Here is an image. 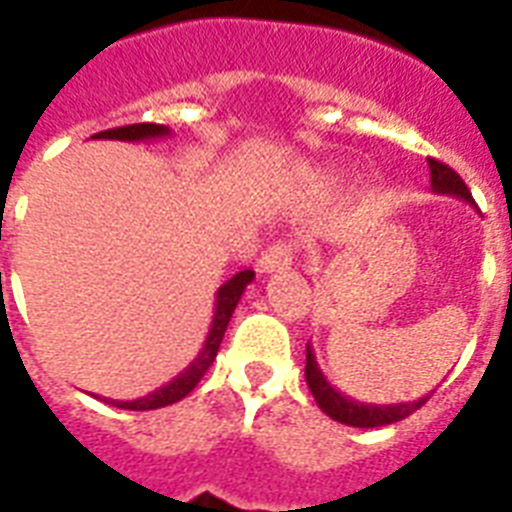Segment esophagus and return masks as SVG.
<instances>
[{"label": "esophagus", "instance_id": "1", "mask_svg": "<svg viewBox=\"0 0 512 512\" xmlns=\"http://www.w3.org/2000/svg\"><path fill=\"white\" fill-rule=\"evenodd\" d=\"M289 265H292V255H289L287 244H276L265 252L260 260H257V268L260 273H279V271H287Z\"/></svg>", "mask_w": 512, "mask_h": 512}]
</instances>
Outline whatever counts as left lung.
Returning a JSON list of instances; mask_svg holds the SVG:
<instances>
[{
	"instance_id": "1",
	"label": "left lung",
	"mask_w": 512,
	"mask_h": 512,
	"mask_svg": "<svg viewBox=\"0 0 512 512\" xmlns=\"http://www.w3.org/2000/svg\"><path fill=\"white\" fill-rule=\"evenodd\" d=\"M430 170V191L441 193V196H454V199L465 201L470 207H476V201L470 196L468 185L462 183V177L446 167V164L436 162V159H428ZM305 382L311 388L316 404L327 417L342 422V425H350V428H385V425H393V422L404 420L412 412H417L430 396H422L417 401H404V404H364V401H356V398L345 396L332 385V382L324 377L319 361H316V353H313V345L308 342L305 348Z\"/></svg>"
}]
</instances>
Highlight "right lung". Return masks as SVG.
<instances>
[{
	"mask_svg": "<svg viewBox=\"0 0 512 512\" xmlns=\"http://www.w3.org/2000/svg\"><path fill=\"white\" fill-rule=\"evenodd\" d=\"M172 130L164 127V124H130V127H116V130H106L92 135V140H122V143H143V140H159L170 138ZM255 279V271H239L236 276L225 281L223 287L217 289L215 295V313H212V324H209V332L204 337V345L196 353L191 364L185 366L183 372L172 377L167 385L151 390L148 396L132 398V401H116V398H103L106 404L116 406V409H130V412H148V409H162V406H170L180 398H185L191 393L199 380L207 374V369L215 361L217 350H220V342H223L225 329H228V321H231L236 305H239L244 289L252 284Z\"/></svg>",
	"mask_w": 512,
	"mask_h": 512,
	"instance_id": "right-lung-1",
	"label": "right lung"
}]
</instances>
